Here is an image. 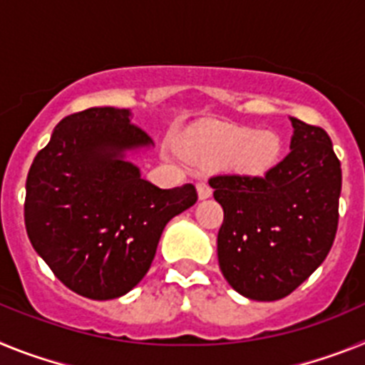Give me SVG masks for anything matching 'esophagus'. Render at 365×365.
<instances>
[{"instance_id": "obj_1", "label": "esophagus", "mask_w": 365, "mask_h": 365, "mask_svg": "<svg viewBox=\"0 0 365 365\" xmlns=\"http://www.w3.org/2000/svg\"><path fill=\"white\" fill-rule=\"evenodd\" d=\"M197 193H199V199H208L212 195L210 185H208V182H205V180L197 182Z\"/></svg>"}]
</instances>
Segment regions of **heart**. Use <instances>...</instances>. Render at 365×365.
Returning a JSON list of instances; mask_svg holds the SVG:
<instances>
[{"label": "heart", "mask_w": 365, "mask_h": 365, "mask_svg": "<svg viewBox=\"0 0 365 365\" xmlns=\"http://www.w3.org/2000/svg\"><path fill=\"white\" fill-rule=\"evenodd\" d=\"M182 153L201 163L227 160L237 172L263 175L278 163L282 140L274 131H254L245 125H215L186 140Z\"/></svg>", "instance_id": "1"}]
</instances>
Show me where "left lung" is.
Returning <instances> with one entry per match:
<instances>
[{"label": "left lung", "mask_w": 365, "mask_h": 365, "mask_svg": "<svg viewBox=\"0 0 365 365\" xmlns=\"http://www.w3.org/2000/svg\"><path fill=\"white\" fill-rule=\"evenodd\" d=\"M291 153L263 177L215 175L225 219L217 257L232 289L257 302L291 294L324 263L338 228L341 168L329 135L291 117Z\"/></svg>", "instance_id": "1"}]
</instances>
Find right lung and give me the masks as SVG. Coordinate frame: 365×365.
<instances>
[{
  "label": "right lung",
  "instance_id": "1",
  "mask_svg": "<svg viewBox=\"0 0 365 365\" xmlns=\"http://www.w3.org/2000/svg\"><path fill=\"white\" fill-rule=\"evenodd\" d=\"M130 109L89 108L54 128L27 175L25 228L71 291L91 299L130 292L150 270L168 221L195 205L193 185L160 190L124 159L151 146Z\"/></svg>",
  "mask_w": 365,
  "mask_h": 365
}]
</instances>
